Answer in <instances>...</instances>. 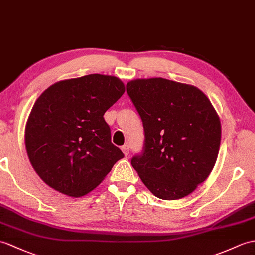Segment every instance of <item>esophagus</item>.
<instances>
[{
  "label": "esophagus",
  "mask_w": 255,
  "mask_h": 255,
  "mask_svg": "<svg viewBox=\"0 0 255 255\" xmlns=\"http://www.w3.org/2000/svg\"><path fill=\"white\" fill-rule=\"evenodd\" d=\"M122 151H123V153L124 154H125L126 156L129 154V146L126 144V145H123L122 146Z\"/></svg>",
  "instance_id": "obj_1"
}]
</instances>
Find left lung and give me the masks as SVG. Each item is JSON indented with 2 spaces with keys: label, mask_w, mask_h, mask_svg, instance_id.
<instances>
[{
  "label": "left lung",
  "mask_w": 255,
  "mask_h": 255,
  "mask_svg": "<svg viewBox=\"0 0 255 255\" xmlns=\"http://www.w3.org/2000/svg\"><path fill=\"white\" fill-rule=\"evenodd\" d=\"M127 92L143 122L145 143L131 159L145 187L163 200H178L208 178L220 151L222 126L199 88L161 77L134 79Z\"/></svg>",
  "instance_id": "1"
}]
</instances>
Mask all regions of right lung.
I'll return each mask as SVG.
<instances>
[{
    "label": "right lung",
    "instance_id": "add662e5",
    "mask_svg": "<svg viewBox=\"0 0 255 255\" xmlns=\"http://www.w3.org/2000/svg\"><path fill=\"white\" fill-rule=\"evenodd\" d=\"M125 92L115 76L57 81L41 93L25 128L27 154L47 186L72 198L97 188L124 157L111 142L104 113Z\"/></svg>",
    "mask_w": 255,
    "mask_h": 255
}]
</instances>
